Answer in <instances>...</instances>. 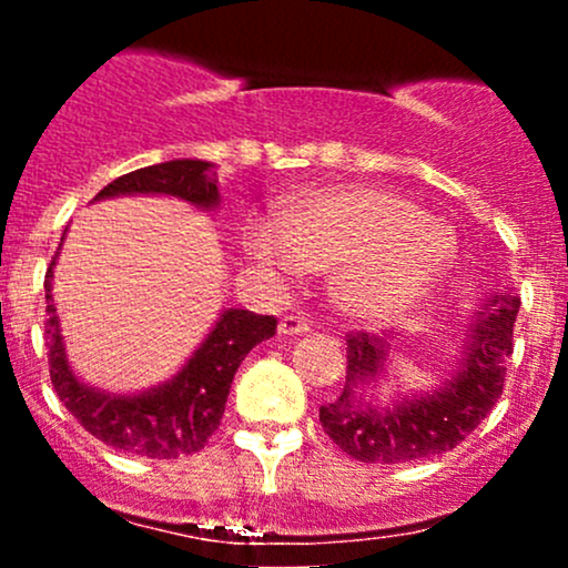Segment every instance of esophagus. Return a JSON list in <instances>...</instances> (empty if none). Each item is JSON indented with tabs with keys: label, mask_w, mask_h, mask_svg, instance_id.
Wrapping results in <instances>:
<instances>
[{
	"label": "esophagus",
	"mask_w": 568,
	"mask_h": 568,
	"mask_svg": "<svg viewBox=\"0 0 568 568\" xmlns=\"http://www.w3.org/2000/svg\"><path fill=\"white\" fill-rule=\"evenodd\" d=\"M277 331L283 336H302V334H310L312 323H310V317H304V315H285L283 321H280Z\"/></svg>",
	"instance_id": "obj_1"
}]
</instances>
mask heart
Returning <instances> with one entry per match:
<instances>
[{"mask_svg":"<svg viewBox=\"0 0 568 568\" xmlns=\"http://www.w3.org/2000/svg\"><path fill=\"white\" fill-rule=\"evenodd\" d=\"M251 256L277 275L334 272V298L357 321H389L419 304L454 264V240L419 205L376 186L296 200L283 221L253 219Z\"/></svg>","mask_w":568,"mask_h":568,"instance_id":"1","label":"heart"}]
</instances>
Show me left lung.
<instances>
[{"mask_svg": "<svg viewBox=\"0 0 568 568\" xmlns=\"http://www.w3.org/2000/svg\"><path fill=\"white\" fill-rule=\"evenodd\" d=\"M518 306L520 298L507 293L488 298L470 328L459 374L438 393L410 397L387 410L371 408L363 397V384L374 379L387 361V344L363 331L347 334L342 395L321 406L325 435L352 459L368 465H400L452 452L491 414L501 397Z\"/></svg>", "mask_w": 568, "mask_h": 568, "instance_id": "left-lung-1", "label": "left lung"}]
</instances>
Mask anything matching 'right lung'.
Here are the masks:
<instances>
[{"label": "right lung", "mask_w": 568, "mask_h": 568, "mask_svg": "<svg viewBox=\"0 0 568 568\" xmlns=\"http://www.w3.org/2000/svg\"><path fill=\"white\" fill-rule=\"evenodd\" d=\"M216 171L202 160H171L160 165L141 168L112 181L98 192V197L116 194H173L200 207H213L219 202ZM53 262L44 275V344H48L50 382L55 395L80 425L98 440L116 452L149 456V459H175L205 448L207 438L216 433L224 416L226 395L240 363L277 331L275 315H256L247 310H226L207 334L200 349L189 357L173 382L162 384L143 395H106L84 384L71 374L63 338L58 331L53 306Z\"/></svg>", "instance_id": "right-lung-1"}]
</instances>
